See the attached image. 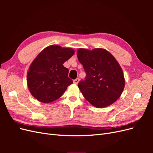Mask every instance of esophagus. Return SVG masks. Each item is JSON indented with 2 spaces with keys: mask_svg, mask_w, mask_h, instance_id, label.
Instances as JSON below:
<instances>
[{
  "mask_svg": "<svg viewBox=\"0 0 153 153\" xmlns=\"http://www.w3.org/2000/svg\"><path fill=\"white\" fill-rule=\"evenodd\" d=\"M79 81H80V79L78 78H76L75 80H73V83H74V84H77L79 82Z\"/></svg>",
  "mask_w": 153,
  "mask_h": 153,
  "instance_id": "1",
  "label": "esophagus"
}]
</instances>
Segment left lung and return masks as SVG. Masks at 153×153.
<instances>
[{"label":"left lung","instance_id":"8db88e82","mask_svg":"<svg viewBox=\"0 0 153 153\" xmlns=\"http://www.w3.org/2000/svg\"><path fill=\"white\" fill-rule=\"evenodd\" d=\"M77 57L86 73L78 86L84 98L96 108L113 104L125 85L123 69L117 60L103 48H79Z\"/></svg>","mask_w":153,"mask_h":153}]
</instances>
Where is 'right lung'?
Returning <instances> with one entry per match:
<instances>
[{
    "label": "right lung",
    "instance_id": "add662e5",
    "mask_svg": "<svg viewBox=\"0 0 153 153\" xmlns=\"http://www.w3.org/2000/svg\"><path fill=\"white\" fill-rule=\"evenodd\" d=\"M75 53L71 48L50 45L44 48L29 66L27 87L32 96L40 102L52 103L62 96L73 84L68 69L63 64Z\"/></svg>",
    "mask_w": 153,
    "mask_h": 153
}]
</instances>
